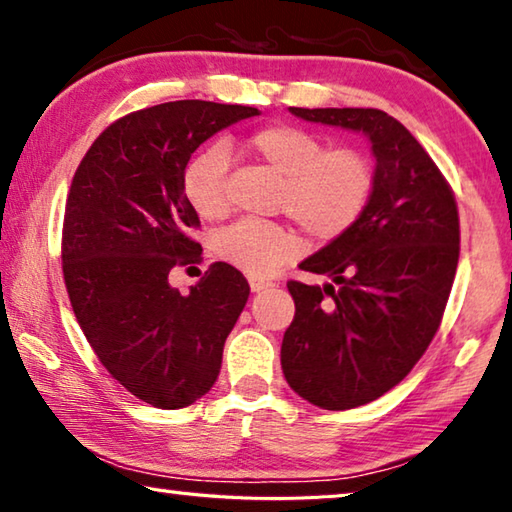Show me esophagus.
<instances>
[{
    "mask_svg": "<svg viewBox=\"0 0 512 512\" xmlns=\"http://www.w3.org/2000/svg\"><path fill=\"white\" fill-rule=\"evenodd\" d=\"M273 284L268 282V280H259V277H250V291L253 293H259V291H266V289H271Z\"/></svg>",
    "mask_w": 512,
    "mask_h": 512,
    "instance_id": "esophagus-1",
    "label": "esophagus"
}]
</instances>
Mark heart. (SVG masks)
Masks as SVG:
<instances>
[{"instance_id": "b5f03b06", "label": "heart", "mask_w": 512, "mask_h": 512, "mask_svg": "<svg viewBox=\"0 0 512 512\" xmlns=\"http://www.w3.org/2000/svg\"><path fill=\"white\" fill-rule=\"evenodd\" d=\"M244 149L284 176L280 207L311 237L334 241L361 219L375 189V167L352 146L325 149L316 133L291 124L257 128L244 140ZM228 151L214 144L198 151L185 164L180 187L189 207L201 219H221L228 212L225 196ZM305 241L280 223L239 221L221 230L214 253L221 262L250 277H268L302 255Z\"/></svg>"}]
</instances>
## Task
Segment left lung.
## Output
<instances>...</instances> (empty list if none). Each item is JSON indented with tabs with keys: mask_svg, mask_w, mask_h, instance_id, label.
Returning a JSON list of instances; mask_svg holds the SVG:
<instances>
[{
	"mask_svg": "<svg viewBox=\"0 0 512 512\" xmlns=\"http://www.w3.org/2000/svg\"><path fill=\"white\" fill-rule=\"evenodd\" d=\"M311 124L361 133L375 189L361 219L289 282L296 316L282 339V372L302 400L327 411L368 404L409 375L436 334L458 264L452 189L420 142L377 108H289Z\"/></svg>",
	"mask_w": 512,
	"mask_h": 512,
	"instance_id": "8db88e82",
	"label": "left lung"
}]
</instances>
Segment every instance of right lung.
<instances>
[{"label": "right lung", "mask_w": 512, "mask_h": 512, "mask_svg": "<svg viewBox=\"0 0 512 512\" xmlns=\"http://www.w3.org/2000/svg\"><path fill=\"white\" fill-rule=\"evenodd\" d=\"M255 115L196 99L131 112L94 140L69 187V302L110 375L155 409H183L210 391L246 307L250 287L235 266L212 264L189 293L173 289L169 273L203 253L180 187L185 164L212 135Z\"/></svg>", "instance_id": "obj_1"}]
</instances>
